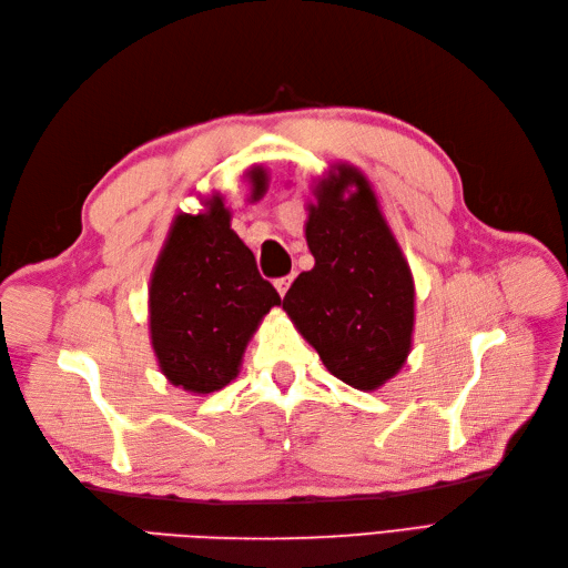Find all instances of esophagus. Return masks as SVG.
<instances>
[{
	"instance_id": "1",
	"label": "esophagus",
	"mask_w": 568,
	"mask_h": 568,
	"mask_svg": "<svg viewBox=\"0 0 568 568\" xmlns=\"http://www.w3.org/2000/svg\"><path fill=\"white\" fill-rule=\"evenodd\" d=\"M291 282H294V277H291V274H286V277H280V280H274V288L280 291V296H284L286 291H288V286H291Z\"/></svg>"
}]
</instances>
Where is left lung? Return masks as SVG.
I'll return each instance as SVG.
<instances>
[{
	"label": "left lung",
	"instance_id": "obj_1",
	"mask_svg": "<svg viewBox=\"0 0 568 568\" xmlns=\"http://www.w3.org/2000/svg\"><path fill=\"white\" fill-rule=\"evenodd\" d=\"M301 272L284 311L336 379L376 390L400 372L415 332V282L369 182L341 163L315 186Z\"/></svg>",
	"mask_w": 568,
	"mask_h": 568
}]
</instances>
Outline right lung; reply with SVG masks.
Masks as SVG:
<instances>
[{
	"label": "right lung",
	"mask_w": 568,
	"mask_h": 568,
	"mask_svg": "<svg viewBox=\"0 0 568 568\" xmlns=\"http://www.w3.org/2000/svg\"><path fill=\"white\" fill-rule=\"evenodd\" d=\"M246 175L257 201L267 189L265 168ZM280 303L230 227L222 196L199 215H175L149 286L151 346L165 379L199 395L227 386L257 324Z\"/></svg>",
	"instance_id": "1"
}]
</instances>
